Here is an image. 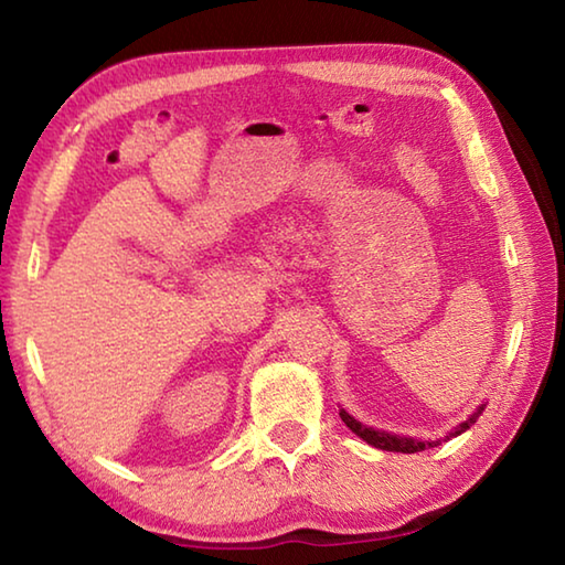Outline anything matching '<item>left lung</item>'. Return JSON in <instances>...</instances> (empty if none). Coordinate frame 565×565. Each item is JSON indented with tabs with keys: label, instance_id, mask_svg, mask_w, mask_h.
I'll list each match as a JSON object with an SVG mask.
<instances>
[{
	"label": "left lung",
	"instance_id": "1",
	"mask_svg": "<svg viewBox=\"0 0 565 565\" xmlns=\"http://www.w3.org/2000/svg\"><path fill=\"white\" fill-rule=\"evenodd\" d=\"M483 408L486 406H478V411L476 414L468 418V420H463L461 426L458 428H454L451 434L446 436V441L448 438H454V436H458V434H463L466 428H471L473 424H476V418L483 414ZM339 416H341V420L343 424H347L353 434L356 436H361L363 441L366 444H371V446H376V448H381V451H398V454H416V451H424V448H431V446H438V441H416V438H404V436H394V434H386V431H374V428H366L363 424H359L356 418L353 416H349L347 411H339Z\"/></svg>",
	"mask_w": 565,
	"mask_h": 565
}]
</instances>
